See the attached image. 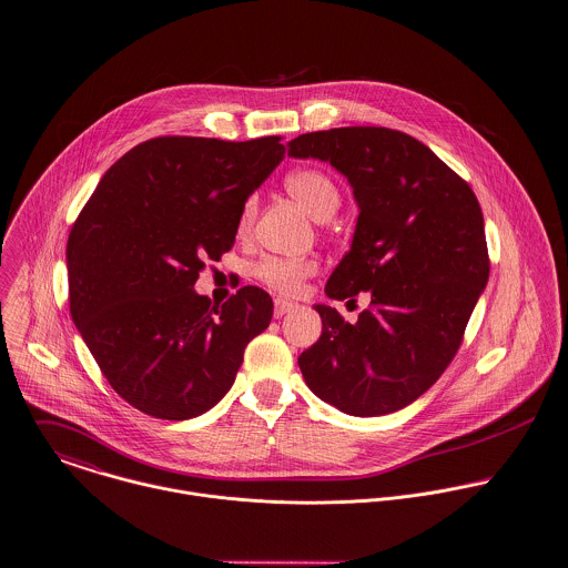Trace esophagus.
<instances>
[{
	"label": "esophagus",
	"instance_id": "34e87169",
	"mask_svg": "<svg viewBox=\"0 0 568 568\" xmlns=\"http://www.w3.org/2000/svg\"><path fill=\"white\" fill-rule=\"evenodd\" d=\"M294 303H290V301H283V298H276L274 301V318H283L285 314H290V312H294Z\"/></svg>",
	"mask_w": 568,
	"mask_h": 568
}]
</instances>
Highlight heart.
<instances>
[{"label":"heart","instance_id":"obj_1","mask_svg":"<svg viewBox=\"0 0 568 568\" xmlns=\"http://www.w3.org/2000/svg\"><path fill=\"white\" fill-rule=\"evenodd\" d=\"M285 189L294 200L303 204V209L314 220H329L341 206V189L329 173L316 166H303L292 171L285 178ZM256 211V200L247 197L239 213V230L245 232ZM316 261L312 258H287V256H265L256 263V278L278 294H298L303 283L316 272Z\"/></svg>","mask_w":568,"mask_h":568}]
</instances>
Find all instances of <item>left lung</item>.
<instances>
[{
  "mask_svg": "<svg viewBox=\"0 0 568 568\" xmlns=\"http://www.w3.org/2000/svg\"><path fill=\"white\" fill-rule=\"evenodd\" d=\"M353 186L359 217L327 296L371 294L357 323L316 305L323 334L301 353L307 386L346 415L377 417L422 397L453 362L489 276L478 200L424 142L386 126L294 138Z\"/></svg>",
  "mask_w": 568,
  "mask_h": 568,
  "instance_id": "obj_1",
  "label": "left lung"
}]
</instances>
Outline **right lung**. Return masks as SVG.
I'll return each instance as SVG.
<instances>
[{"instance_id":"obj_1","label":"right lung","mask_w":568,"mask_h":568,"mask_svg":"<svg viewBox=\"0 0 568 568\" xmlns=\"http://www.w3.org/2000/svg\"><path fill=\"white\" fill-rule=\"evenodd\" d=\"M285 155L281 135L247 142L162 135L103 175L68 239L70 314L115 393L144 415L211 410L272 298L254 285L213 305L193 285L234 245L239 213Z\"/></svg>"}]
</instances>
